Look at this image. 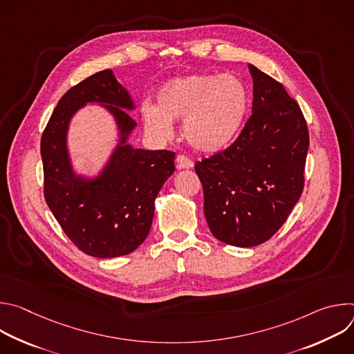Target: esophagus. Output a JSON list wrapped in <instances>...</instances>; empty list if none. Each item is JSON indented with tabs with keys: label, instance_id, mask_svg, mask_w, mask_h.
<instances>
[{
	"label": "esophagus",
	"instance_id": "34e87169",
	"mask_svg": "<svg viewBox=\"0 0 354 354\" xmlns=\"http://www.w3.org/2000/svg\"><path fill=\"white\" fill-rule=\"evenodd\" d=\"M176 168L178 169H192L193 162L186 156H178L176 157Z\"/></svg>",
	"mask_w": 354,
	"mask_h": 354
}]
</instances>
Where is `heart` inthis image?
<instances>
[{"instance_id":"b5f03b06","label":"heart","mask_w":354,"mask_h":354,"mask_svg":"<svg viewBox=\"0 0 354 354\" xmlns=\"http://www.w3.org/2000/svg\"><path fill=\"white\" fill-rule=\"evenodd\" d=\"M249 108L245 84L232 74H193L165 82L157 106L144 104L141 120L147 131L165 138L172 120H182L186 141L201 153H218L239 136Z\"/></svg>"}]
</instances>
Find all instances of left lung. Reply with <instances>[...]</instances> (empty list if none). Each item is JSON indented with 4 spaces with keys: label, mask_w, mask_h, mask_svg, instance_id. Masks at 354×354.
Wrapping results in <instances>:
<instances>
[{
    "label": "left lung",
    "mask_w": 354,
    "mask_h": 354,
    "mask_svg": "<svg viewBox=\"0 0 354 354\" xmlns=\"http://www.w3.org/2000/svg\"><path fill=\"white\" fill-rule=\"evenodd\" d=\"M248 67L254 80L252 116L224 153L194 165L210 231L239 248L263 243L284 224L304 189L310 145L298 104L280 82Z\"/></svg>",
    "instance_id": "8db88e82"
}]
</instances>
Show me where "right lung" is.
Returning a JSON list of instances; mask_svg holds the SVG:
<instances>
[{
  "mask_svg": "<svg viewBox=\"0 0 354 354\" xmlns=\"http://www.w3.org/2000/svg\"><path fill=\"white\" fill-rule=\"evenodd\" d=\"M86 104L104 107L118 130L115 148L93 177L75 171L68 148L71 120ZM134 109L129 91L112 70H104L63 95L41 136L46 203L66 235L93 258L129 255L144 242L156 198L175 171V153L129 142L137 123L127 112Z\"/></svg>",
  "mask_w": 354,
  "mask_h": 354,
  "instance_id": "obj_1",
  "label": "right lung"
}]
</instances>
